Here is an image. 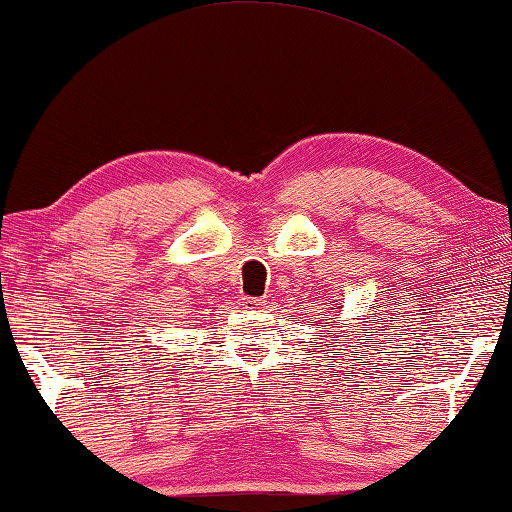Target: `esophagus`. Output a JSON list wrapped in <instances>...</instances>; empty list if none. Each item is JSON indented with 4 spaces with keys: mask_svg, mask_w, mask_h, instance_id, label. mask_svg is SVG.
<instances>
[{
    "mask_svg": "<svg viewBox=\"0 0 512 512\" xmlns=\"http://www.w3.org/2000/svg\"><path fill=\"white\" fill-rule=\"evenodd\" d=\"M264 305H266V300H262V298H244V309H248V311H257Z\"/></svg>",
    "mask_w": 512,
    "mask_h": 512,
    "instance_id": "obj_1",
    "label": "esophagus"
}]
</instances>
